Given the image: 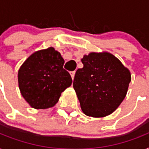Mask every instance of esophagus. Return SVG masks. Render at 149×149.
Masks as SVG:
<instances>
[{
  "label": "esophagus",
  "mask_w": 149,
  "mask_h": 149,
  "mask_svg": "<svg viewBox=\"0 0 149 149\" xmlns=\"http://www.w3.org/2000/svg\"><path fill=\"white\" fill-rule=\"evenodd\" d=\"M75 73H76V72H75V71H72V72H70V75H71V77H72V80H73V79H74Z\"/></svg>",
  "instance_id": "esophagus-1"
}]
</instances>
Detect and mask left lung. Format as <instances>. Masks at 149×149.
Wrapping results in <instances>:
<instances>
[{
    "mask_svg": "<svg viewBox=\"0 0 149 149\" xmlns=\"http://www.w3.org/2000/svg\"><path fill=\"white\" fill-rule=\"evenodd\" d=\"M73 88L81 109L88 116L104 117L116 109L126 95L131 74L109 53H91L81 60Z\"/></svg>",
    "mask_w": 149,
    "mask_h": 149,
    "instance_id": "left-lung-1",
    "label": "left lung"
}]
</instances>
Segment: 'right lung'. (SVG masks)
Here are the masks:
<instances>
[{
    "label": "right lung",
    "instance_id": "1",
    "mask_svg": "<svg viewBox=\"0 0 149 149\" xmlns=\"http://www.w3.org/2000/svg\"><path fill=\"white\" fill-rule=\"evenodd\" d=\"M64 60L53 47L35 52L18 71L20 93L31 107L44 109L55 106L61 93L72 84L63 69Z\"/></svg>",
    "mask_w": 149,
    "mask_h": 149
}]
</instances>
